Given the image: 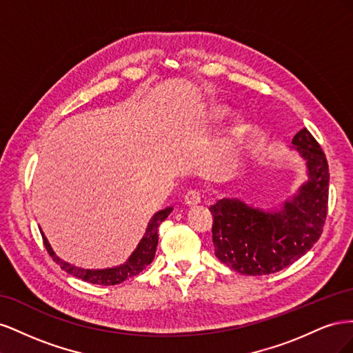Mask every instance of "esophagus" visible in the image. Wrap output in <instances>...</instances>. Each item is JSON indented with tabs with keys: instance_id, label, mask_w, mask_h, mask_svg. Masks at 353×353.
<instances>
[{
	"instance_id": "esophagus-1",
	"label": "esophagus",
	"mask_w": 353,
	"mask_h": 353,
	"mask_svg": "<svg viewBox=\"0 0 353 353\" xmlns=\"http://www.w3.org/2000/svg\"><path fill=\"white\" fill-rule=\"evenodd\" d=\"M184 203L190 208H194L200 203V194L197 191H188V193L184 196Z\"/></svg>"
}]
</instances>
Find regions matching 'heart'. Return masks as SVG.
<instances>
[{
	"instance_id": "b5f03b06",
	"label": "heart",
	"mask_w": 353,
	"mask_h": 353,
	"mask_svg": "<svg viewBox=\"0 0 353 353\" xmlns=\"http://www.w3.org/2000/svg\"><path fill=\"white\" fill-rule=\"evenodd\" d=\"M228 114H230V108H228V105L215 104V105H212V108L208 110L206 121L209 123H216V122H221L222 119H225ZM245 128H248V121H245L244 117H239L236 125H234V132L241 134V132L245 131Z\"/></svg>"
}]
</instances>
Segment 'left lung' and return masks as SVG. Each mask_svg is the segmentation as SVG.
Instances as JSON below:
<instances>
[{
	"mask_svg": "<svg viewBox=\"0 0 353 353\" xmlns=\"http://www.w3.org/2000/svg\"><path fill=\"white\" fill-rule=\"evenodd\" d=\"M307 179L280 209H259L223 197L210 206L216 258L245 275L279 272L312 249L321 237L328 205V163L306 128L292 140Z\"/></svg>",
	"mask_w": 353,
	"mask_h": 353,
	"instance_id": "left-lung-1",
	"label": "left lung"
}]
</instances>
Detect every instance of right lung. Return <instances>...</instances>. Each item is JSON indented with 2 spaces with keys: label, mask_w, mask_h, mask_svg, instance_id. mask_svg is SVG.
Listing matches in <instances>:
<instances>
[{
  "label": "right lung",
  "mask_w": 353,
  "mask_h": 353,
  "mask_svg": "<svg viewBox=\"0 0 353 353\" xmlns=\"http://www.w3.org/2000/svg\"><path fill=\"white\" fill-rule=\"evenodd\" d=\"M170 212H172V208H165L162 210L156 212L152 216L150 222H148L143 239L140 240V243H138L135 250L131 253L128 261L119 266H113V268L85 270V268H79V266H74L69 262H65L59 258V256L54 253V250H52L51 244L48 243L42 230H41V236H42V240H44L46 249L50 253L52 261H54L57 265H60V268L63 271H66L68 274L77 276V279L91 283V284L114 285V284L123 283L125 280L131 279V276L138 275L145 268L147 265H150L153 262L156 248H157V241H159L157 228L160 223H162L169 216Z\"/></svg>",
  "instance_id": "right-lung-1"
}]
</instances>
